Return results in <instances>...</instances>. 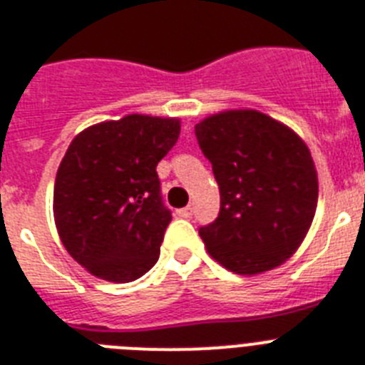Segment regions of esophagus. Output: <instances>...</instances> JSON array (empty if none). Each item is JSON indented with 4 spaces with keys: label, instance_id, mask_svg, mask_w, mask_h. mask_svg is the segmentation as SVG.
Wrapping results in <instances>:
<instances>
[{
    "label": "esophagus",
    "instance_id": "obj_1",
    "mask_svg": "<svg viewBox=\"0 0 365 365\" xmlns=\"http://www.w3.org/2000/svg\"><path fill=\"white\" fill-rule=\"evenodd\" d=\"M178 215H180V217H183V219H189L192 215V208L191 206H187V208H182V210H178Z\"/></svg>",
    "mask_w": 365,
    "mask_h": 365
}]
</instances>
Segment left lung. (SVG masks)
I'll use <instances>...</instances> for the list:
<instances>
[{"mask_svg":"<svg viewBox=\"0 0 365 365\" xmlns=\"http://www.w3.org/2000/svg\"><path fill=\"white\" fill-rule=\"evenodd\" d=\"M221 192L213 223L198 234L221 266L255 275L283 264L315 217L319 180L309 148L259 110H225L195 125Z\"/></svg>","mask_w":365,"mask_h":365,"instance_id":"obj_1","label":"left lung"}]
</instances>
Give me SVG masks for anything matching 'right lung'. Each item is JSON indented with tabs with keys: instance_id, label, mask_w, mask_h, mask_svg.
Wrapping results in <instances>:
<instances>
[{
	"instance_id": "right-lung-1",
	"label": "right lung",
	"mask_w": 365,
	"mask_h": 365,
	"mask_svg": "<svg viewBox=\"0 0 365 365\" xmlns=\"http://www.w3.org/2000/svg\"><path fill=\"white\" fill-rule=\"evenodd\" d=\"M178 136V118L129 114L88 127L67 148L54 183L56 227L96 277L129 283L159 259L173 215L155 167Z\"/></svg>"
}]
</instances>
